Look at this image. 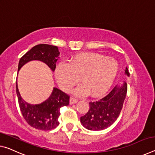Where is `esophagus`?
Returning <instances> with one entry per match:
<instances>
[{
	"label": "esophagus",
	"mask_w": 155,
	"mask_h": 155,
	"mask_svg": "<svg viewBox=\"0 0 155 155\" xmlns=\"http://www.w3.org/2000/svg\"><path fill=\"white\" fill-rule=\"evenodd\" d=\"M78 102V99H75V98L74 97H70V104H76V103Z\"/></svg>",
	"instance_id": "1"
}]
</instances>
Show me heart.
<instances>
[{
  "instance_id": "b5f03b06",
  "label": "heart",
  "mask_w": 155,
  "mask_h": 155,
  "mask_svg": "<svg viewBox=\"0 0 155 155\" xmlns=\"http://www.w3.org/2000/svg\"><path fill=\"white\" fill-rule=\"evenodd\" d=\"M119 72V64L113 58L93 53L76 55L69 63H60L56 66L57 83L64 91H70L79 81L83 83L75 90V94L83 96L90 93L100 97L109 90Z\"/></svg>"
}]
</instances>
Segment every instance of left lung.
Listing matches in <instances>:
<instances>
[{
	"instance_id": "8db88e82",
	"label": "left lung",
	"mask_w": 155,
	"mask_h": 155,
	"mask_svg": "<svg viewBox=\"0 0 155 155\" xmlns=\"http://www.w3.org/2000/svg\"><path fill=\"white\" fill-rule=\"evenodd\" d=\"M125 74L130 77L126 68ZM127 94V83L117 85L108 94L97 101L89 103L90 109L81 117V123L90 130H102L114 123L121 112Z\"/></svg>"
}]
</instances>
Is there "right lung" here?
<instances>
[{"mask_svg": "<svg viewBox=\"0 0 155 155\" xmlns=\"http://www.w3.org/2000/svg\"><path fill=\"white\" fill-rule=\"evenodd\" d=\"M59 51L56 46L39 44L33 47L21 58L18 63V72L27 63L31 61H40L54 71L56 63L59 58ZM16 94L19 107L25 120L29 126L41 130H50L59 125L60 108L69 105L70 97L61 90L54 87L48 99L40 104H29L22 99L16 81Z\"/></svg>", "mask_w": 155, "mask_h": 155, "instance_id": "right-lung-1", "label": "right lung"}]
</instances>
